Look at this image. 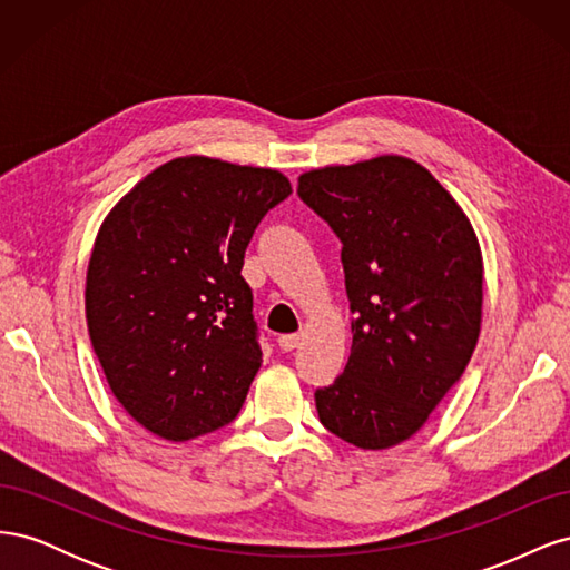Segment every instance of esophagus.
Returning a JSON list of instances; mask_svg holds the SVG:
<instances>
[{
    "label": "esophagus",
    "instance_id": "1",
    "mask_svg": "<svg viewBox=\"0 0 570 570\" xmlns=\"http://www.w3.org/2000/svg\"><path fill=\"white\" fill-rule=\"evenodd\" d=\"M299 340H302L299 333H295V335H281V337H278V347H281L283 352H292V350H297Z\"/></svg>",
    "mask_w": 570,
    "mask_h": 570
}]
</instances>
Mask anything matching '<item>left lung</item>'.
I'll return each mask as SVG.
<instances>
[{
	"label": "left lung",
	"instance_id": "1",
	"mask_svg": "<svg viewBox=\"0 0 570 570\" xmlns=\"http://www.w3.org/2000/svg\"><path fill=\"white\" fill-rule=\"evenodd\" d=\"M302 202L342 243L352 352L316 390L321 423L358 450L419 433L469 366L482 254L469 216L428 168L396 154L299 176Z\"/></svg>",
	"mask_w": 570,
	"mask_h": 570
}]
</instances>
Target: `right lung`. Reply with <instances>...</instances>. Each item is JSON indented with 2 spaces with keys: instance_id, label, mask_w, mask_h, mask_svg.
<instances>
[{
  "instance_id": "right-lung-1",
  "label": "right lung",
  "mask_w": 570,
  "mask_h": 570,
  "mask_svg": "<svg viewBox=\"0 0 570 570\" xmlns=\"http://www.w3.org/2000/svg\"><path fill=\"white\" fill-rule=\"evenodd\" d=\"M289 193L281 170L178 157L101 223L85 316L114 396L149 433L185 442L243 409L262 347L239 271L256 226Z\"/></svg>"
}]
</instances>
